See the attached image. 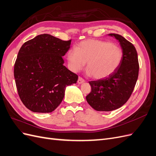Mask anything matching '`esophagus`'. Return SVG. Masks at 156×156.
Masks as SVG:
<instances>
[{
	"label": "esophagus",
	"mask_w": 156,
	"mask_h": 156,
	"mask_svg": "<svg viewBox=\"0 0 156 156\" xmlns=\"http://www.w3.org/2000/svg\"><path fill=\"white\" fill-rule=\"evenodd\" d=\"M84 82V80L83 79V78H81V77H79V79H78V81H77V83L78 84H82V83H83Z\"/></svg>",
	"instance_id": "1"
}]
</instances>
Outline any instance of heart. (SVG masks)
<instances>
[{"mask_svg": "<svg viewBox=\"0 0 156 156\" xmlns=\"http://www.w3.org/2000/svg\"><path fill=\"white\" fill-rule=\"evenodd\" d=\"M123 51L115 44L96 39L81 41L76 49L68 52V60L71 70L77 72L87 62L88 75L98 80L104 79L114 73L123 59Z\"/></svg>", "mask_w": 156, "mask_h": 156, "instance_id": "heart-1", "label": "heart"}]
</instances>
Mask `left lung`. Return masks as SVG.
Instances as JSON below:
<instances>
[{
  "label": "left lung",
  "instance_id": "8db88e82",
  "mask_svg": "<svg viewBox=\"0 0 156 156\" xmlns=\"http://www.w3.org/2000/svg\"><path fill=\"white\" fill-rule=\"evenodd\" d=\"M108 36L119 42L124 55L120 67L111 76L89 82L92 91L87 96V101L98 111H111L125 104L133 91L139 75L138 56L134 45L119 34Z\"/></svg>",
  "mask_w": 156,
  "mask_h": 156
}]
</instances>
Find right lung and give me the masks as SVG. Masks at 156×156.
Listing matches in <instances>:
<instances>
[{
	"label": "right lung",
	"instance_id": "right-lung-1",
	"mask_svg": "<svg viewBox=\"0 0 156 156\" xmlns=\"http://www.w3.org/2000/svg\"><path fill=\"white\" fill-rule=\"evenodd\" d=\"M71 41L40 34L23 44L14 65L18 94L32 112H51L62 102L66 88L76 83L77 75L64 66Z\"/></svg>",
	"mask_w": 156,
	"mask_h": 156
}]
</instances>
